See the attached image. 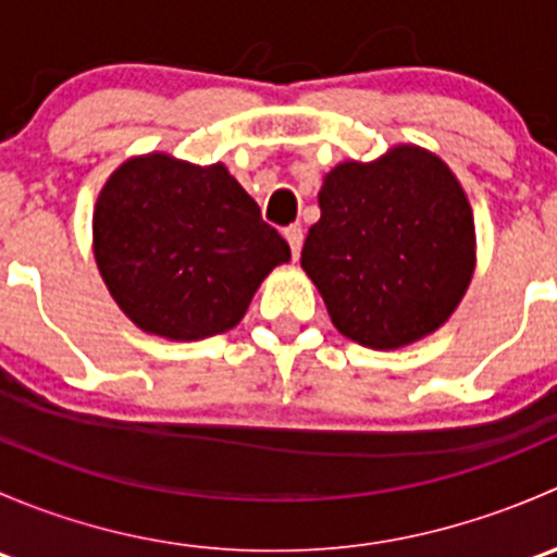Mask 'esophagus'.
<instances>
[{"mask_svg":"<svg viewBox=\"0 0 557 557\" xmlns=\"http://www.w3.org/2000/svg\"><path fill=\"white\" fill-rule=\"evenodd\" d=\"M285 239H288L294 258H299L301 243H305V232H301V226H288V228H285Z\"/></svg>","mask_w":557,"mask_h":557,"instance_id":"34e87169","label":"esophagus"}]
</instances>
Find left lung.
Returning a JSON list of instances; mask_svg holds the SVG:
<instances>
[{
	"label": "left lung",
	"mask_w": 557,
	"mask_h": 557,
	"mask_svg": "<svg viewBox=\"0 0 557 557\" xmlns=\"http://www.w3.org/2000/svg\"><path fill=\"white\" fill-rule=\"evenodd\" d=\"M318 205L301 267L347 339L396 350L450 318L474 274V218L440 156L398 145L369 164L345 161Z\"/></svg>",
	"instance_id": "obj_1"
}]
</instances>
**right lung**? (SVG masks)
I'll return each mask as SVG.
<instances>
[{"label":"right lung","instance_id":"obj_1","mask_svg":"<svg viewBox=\"0 0 557 557\" xmlns=\"http://www.w3.org/2000/svg\"><path fill=\"white\" fill-rule=\"evenodd\" d=\"M94 258L134 325L174 342L223 334L290 247L223 164L128 159L94 207Z\"/></svg>","mask_w":557,"mask_h":557}]
</instances>
